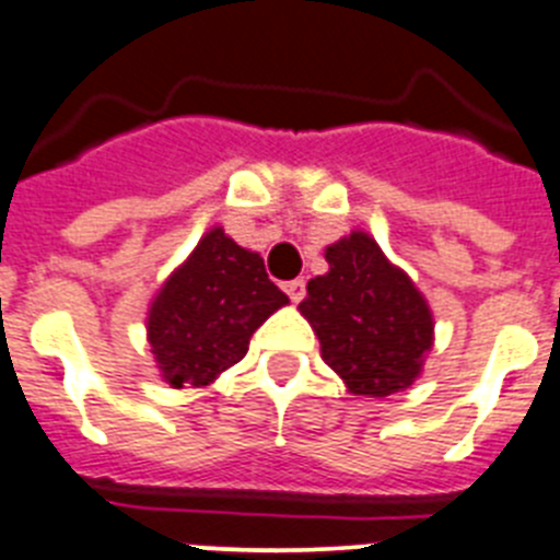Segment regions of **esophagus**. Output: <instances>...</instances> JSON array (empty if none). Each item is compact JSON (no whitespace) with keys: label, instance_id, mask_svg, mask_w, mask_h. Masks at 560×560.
<instances>
[{"label":"esophagus","instance_id":"34e87169","mask_svg":"<svg viewBox=\"0 0 560 560\" xmlns=\"http://www.w3.org/2000/svg\"><path fill=\"white\" fill-rule=\"evenodd\" d=\"M304 290H306L304 279H292V281H284V292H287V295H290V301H295V304H299V301L304 299Z\"/></svg>","mask_w":560,"mask_h":560}]
</instances>
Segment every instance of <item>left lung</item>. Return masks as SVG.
Wrapping results in <instances>:
<instances>
[{
	"instance_id": "8db88e82",
	"label": "left lung",
	"mask_w": 560,
	"mask_h": 560,
	"mask_svg": "<svg viewBox=\"0 0 560 560\" xmlns=\"http://www.w3.org/2000/svg\"><path fill=\"white\" fill-rule=\"evenodd\" d=\"M326 261L329 273L312 279L299 304L326 365L357 396L385 399L410 387L432 349L421 292L362 231L329 245Z\"/></svg>"
}]
</instances>
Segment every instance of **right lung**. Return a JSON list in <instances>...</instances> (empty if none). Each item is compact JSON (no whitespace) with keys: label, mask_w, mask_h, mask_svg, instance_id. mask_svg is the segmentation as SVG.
Returning a JSON list of instances; mask_svg holds the SVG:
<instances>
[{"label":"right lung","mask_w":560,"mask_h":560,"mask_svg":"<svg viewBox=\"0 0 560 560\" xmlns=\"http://www.w3.org/2000/svg\"><path fill=\"white\" fill-rule=\"evenodd\" d=\"M287 301L259 254L211 229L150 306L148 337L161 376L173 387L209 385L248 354L250 335Z\"/></svg>","instance_id":"obj_1"}]
</instances>
